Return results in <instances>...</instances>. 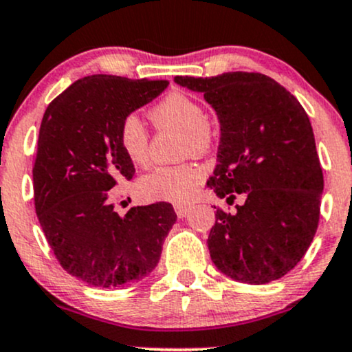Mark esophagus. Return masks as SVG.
I'll return each mask as SVG.
<instances>
[{
  "instance_id": "obj_1",
  "label": "esophagus",
  "mask_w": 352,
  "mask_h": 352,
  "mask_svg": "<svg viewBox=\"0 0 352 352\" xmlns=\"http://www.w3.org/2000/svg\"><path fill=\"white\" fill-rule=\"evenodd\" d=\"M173 208H175V213H177V217H179V218L187 217V213H188V210H190L188 205H182V204L173 205Z\"/></svg>"
}]
</instances>
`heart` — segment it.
Segmentation results:
<instances>
[{"label": "heart", "instance_id": "heart-1", "mask_svg": "<svg viewBox=\"0 0 352 352\" xmlns=\"http://www.w3.org/2000/svg\"><path fill=\"white\" fill-rule=\"evenodd\" d=\"M151 119L159 127H177L184 131V152H207L213 142L212 125L207 112L197 99L182 92H173L160 100L151 111ZM119 144L134 165H145L148 160V134L137 114L125 116L119 127ZM205 179V168L199 164L185 162L160 165L140 177L137 188L147 200L187 204L195 195Z\"/></svg>", "mask_w": 352, "mask_h": 352}]
</instances>
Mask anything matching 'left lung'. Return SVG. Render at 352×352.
Masks as SVG:
<instances>
[{"mask_svg": "<svg viewBox=\"0 0 352 352\" xmlns=\"http://www.w3.org/2000/svg\"><path fill=\"white\" fill-rule=\"evenodd\" d=\"M175 82L201 92L220 122L217 167L207 185L233 204L217 208L210 256L232 280L265 285L301 261L316 233L324 187L309 117L293 94L260 72Z\"/></svg>", "mask_w": 352, "mask_h": 352, "instance_id": "left-lung-1", "label": "left lung"}]
</instances>
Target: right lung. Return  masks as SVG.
<instances>
[{"label": "right lung", "instance_id": "right-lung-1", "mask_svg": "<svg viewBox=\"0 0 352 352\" xmlns=\"http://www.w3.org/2000/svg\"><path fill=\"white\" fill-rule=\"evenodd\" d=\"M167 86V80L87 76L44 112L33 167L36 213L59 265L91 286L120 288L147 276L177 220L165 201L120 217L109 193L117 180L135 173L120 148V122Z\"/></svg>", "mask_w": 352, "mask_h": 352}]
</instances>
